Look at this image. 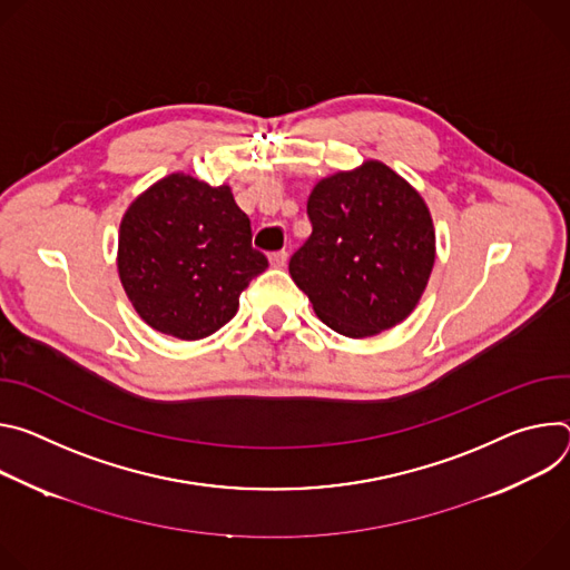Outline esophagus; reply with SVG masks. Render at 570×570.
<instances>
[{"instance_id":"obj_1","label":"esophagus","mask_w":570,"mask_h":570,"mask_svg":"<svg viewBox=\"0 0 570 570\" xmlns=\"http://www.w3.org/2000/svg\"><path fill=\"white\" fill-rule=\"evenodd\" d=\"M269 263H272V267H276V269L285 267V265H287V250H274L272 256H269Z\"/></svg>"}]
</instances>
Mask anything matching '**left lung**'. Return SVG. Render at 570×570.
Masks as SVG:
<instances>
[{"label":"left lung","mask_w":570,"mask_h":570,"mask_svg":"<svg viewBox=\"0 0 570 570\" xmlns=\"http://www.w3.org/2000/svg\"><path fill=\"white\" fill-rule=\"evenodd\" d=\"M307 217L312 233L289 258V276L317 317L355 340L401 324L434 265V226L416 189L366 160L314 185Z\"/></svg>","instance_id":"8db88e82"}]
</instances>
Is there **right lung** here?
I'll return each mask as SVG.
<instances>
[{"label": "right lung", "mask_w": 570, "mask_h": 570, "mask_svg": "<svg viewBox=\"0 0 570 570\" xmlns=\"http://www.w3.org/2000/svg\"><path fill=\"white\" fill-rule=\"evenodd\" d=\"M267 267L228 185L169 174L119 224L117 272L126 296L145 324L178 340H204L228 324L239 294Z\"/></svg>", "instance_id": "obj_1"}]
</instances>
